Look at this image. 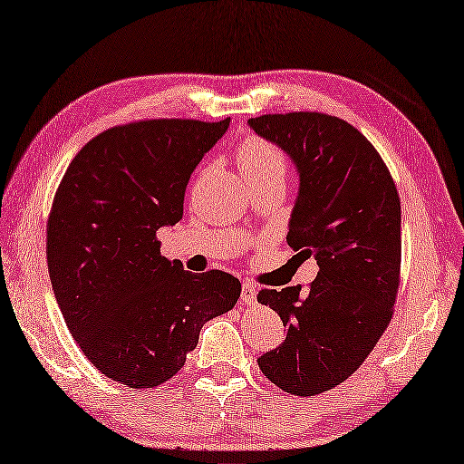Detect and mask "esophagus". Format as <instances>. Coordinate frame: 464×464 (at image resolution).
Returning a JSON list of instances; mask_svg holds the SVG:
<instances>
[{
  "label": "esophagus",
  "instance_id": "obj_1",
  "mask_svg": "<svg viewBox=\"0 0 464 464\" xmlns=\"http://www.w3.org/2000/svg\"><path fill=\"white\" fill-rule=\"evenodd\" d=\"M240 301H242L244 304H250V303L256 301V285H255V283H244V285H242Z\"/></svg>",
  "mask_w": 464,
  "mask_h": 464
}]
</instances>
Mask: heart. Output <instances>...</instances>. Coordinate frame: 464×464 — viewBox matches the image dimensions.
Returning a JSON list of instances; mask_svg holds the SVG:
<instances>
[{"mask_svg":"<svg viewBox=\"0 0 464 464\" xmlns=\"http://www.w3.org/2000/svg\"><path fill=\"white\" fill-rule=\"evenodd\" d=\"M240 169L250 183L286 178V157L275 143L262 137H246L236 151Z\"/></svg>","mask_w":464,"mask_h":464,"instance_id":"heart-1","label":"heart"}]
</instances>
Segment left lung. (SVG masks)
<instances>
[{
	"label": "left lung",
	"instance_id": "left-lung-1",
	"mask_svg": "<svg viewBox=\"0 0 464 464\" xmlns=\"http://www.w3.org/2000/svg\"><path fill=\"white\" fill-rule=\"evenodd\" d=\"M260 137L293 157L301 176L286 242L314 258L317 278L262 288L258 301L281 317V347L258 357L260 372L295 396L345 382L383 335L400 286V196L378 150L353 125L317 111L248 119Z\"/></svg>",
	"mask_w": 464,
	"mask_h": 464
}]
</instances>
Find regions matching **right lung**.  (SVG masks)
Segmentation results:
<instances>
[{"label": "right lung", "instance_id": "add662e5", "mask_svg": "<svg viewBox=\"0 0 464 464\" xmlns=\"http://www.w3.org/2000/svg\"><path fill=\"white\" fill-rule=\"evenodd\" d=\"M230 119H145L111 127L70 161L46 226L52 288L78 347L129 388L171 380L204 323L230 311L242 285L194 275L161 255L157 230L183 216L196 165Z\"/></svg>", "mask_w": 464, "mask_h": 464}]
</instances>
